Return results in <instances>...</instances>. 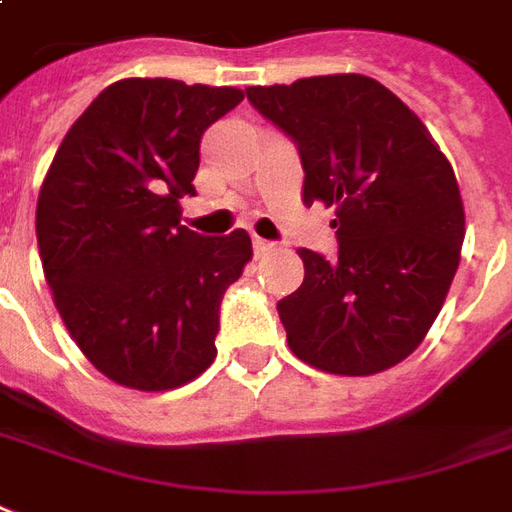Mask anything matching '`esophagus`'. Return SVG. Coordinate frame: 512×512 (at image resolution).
Here are the masks:
<instances>
[{"label":"esophagus","mask_w":512,"mask_h":512,"mask_svg":"<svg viewBox=\"0 0 512 512\" xmlns=\"http://www.w3.org/2000/svg\"><path fill=\"white\" fill-rule=\"evenodd\" d=\"M275 245H272L270 240H261V237H253V251H256V256H264V253H270Z\"/></svg>","instance_id":"esophagus-1"}]
</instances>
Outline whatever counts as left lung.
<instances>
[{
  "label": "left lung",
  "instance_id": "obj_1",
  "mask_svg": "<svg viewBox=\"0 0 512 512\" xmlns=\"http://www.w3.org/2000/svg\"><path fill=\"white\" fill-rule=\"evenodd\" d=\"M297 145L302 202L334 207L337 259L299 248L278 302L288 348L315 370L375 375L416 351L451 288L464 207L451 161L410 107L367 75L245 88Z\"/></svg>",
  "mask_w": 512,
  "mask_h": 512
}]
</instances>
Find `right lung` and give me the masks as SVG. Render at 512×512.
<instances>
[{"instance_id":"1","label":"right lung","mask_w":512,"mask_h":512,"mask_svg":"<svg viewBox=\"0 0 512 512\" xmlns=\"http://www.w3.org/2000/svg\"><path fill=\"white\" fill-rule=\"evenodd\" d=\"M232 86L126 78L72 124L37 199V245L56 310L96 370L137 391L178 388L213 364L226 288L251 237L180 224L199 142L242 102Z\"/></svg>"}]
</instances>
